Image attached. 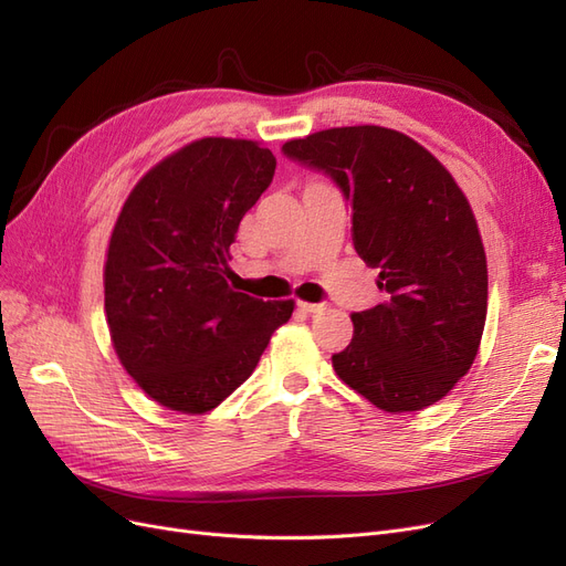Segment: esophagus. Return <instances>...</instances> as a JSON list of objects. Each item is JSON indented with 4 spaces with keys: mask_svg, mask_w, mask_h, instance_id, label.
Here are the masks:
<instances>
[{
    "mask_svg": "<svg viewBox=\"0 0 566 566\" xmlns=\"http://www.w3.org/2000/svg\"><path fill=\"white\" fill-rule=\"evenodd\" d=\"M297 306L304 314H321L325 310V304H314V302H300Z\"/></svg>",
    "mask_w": 566,
    "mask_h": 566,
    "instance_id": "1",
    "label": "esophagus"
}]
</instances>
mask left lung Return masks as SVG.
I'll return each instance as SVG.
<instances>
[{
    "mask_svg": "<svg viewBox=\"0 0 566 566\" xmlns=\"http://www.w3.org/2000/svg\"><path fill=\"white\" fill-rule=\"evenodd\" d=\"M352 205V238L387 300L352 314L337 378L387 413L437 403L470 370L486 323V252L465 193L430 150L378 125L333 127L283 146Z\"/></svg>",
    "mask_w": 566,
    "mask_h": 566,
    "instance_id": "8db88e82",
    "label": "left lung"
}]
</instances>
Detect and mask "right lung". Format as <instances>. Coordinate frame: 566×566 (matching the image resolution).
Listing matches in <instances>:
<instances>
[{
	"instance_id": "right-lung-1",
	"label": "right lung",
	"mask_w": 566,
	"mask_h": 566,
	"mask_svg": "<svg viewBox=\"0 0 566 566\" xmlns=\"http://www.w3.org/2000/svg\"><path fill=\"white\" fill-rule=\"evenodd\" d=\"M276 158L248 139L205 136L136 181L111 233L106 321L119 364L153 401L202 416L241 387L295 302L238 293L241 219Z\"/></svg>"
}]
</instances>
